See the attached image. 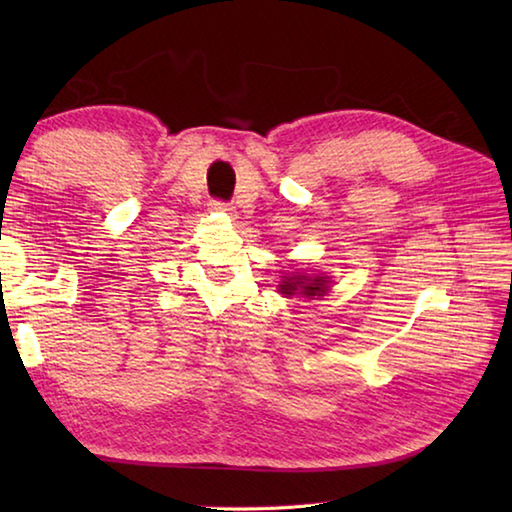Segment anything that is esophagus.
Masks as SVG:
<instances>
[{
    "label": "esophagus",
    "instance_id": "esophagus-1",
    "mask_svg": "<svg viewBox=\"0 0 512 512\" xmlns=\"http://www.w3.org/2000/svg\"><path fill=\"white\" fill-rule=\"evenodd\" d=\"M209 206H211V211H220V213H231L233 211L231 202H222V200H211Z\"/></svg>",
    "mask_w": 512,
    "mask_h": 512
}]
</instances>
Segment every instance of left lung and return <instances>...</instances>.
I'll use <instances>...</instances> for the list:
<instances>
[{
    "instance_id": "left-lung-1",
    "label": "left lung",
    "mask_w": 512,
    "mask_h": 512,
    "mask_svg": "<svg viewBox=\"0 0 512 512\" xmlns=\"http://www.w3.org/2000/svg\"><path fill=\"white\" fill-rule=\"evenodd\" d=\"M281 295H306V297H317L328 290V279L323 277H306V275H292L281 281Z\"/></svg>"
}]
</instances>
